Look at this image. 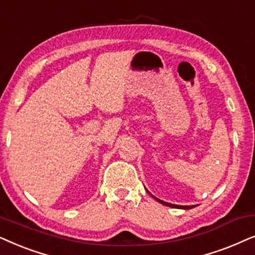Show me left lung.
<instances>
[{
    "instance_id": "1",
    "label": "left lung",
    "mask_w": 255,
    "mask_h": 255,
    "mask_svg": "<svg viewBox=\"0 0 255 255\" xmlns=\"http://www.w3.org/2000/svg\"><path fill=\"white\" fill-rule=\"evenodd\" d=\"M147 190V189H145ZM147 192L149 193V195H150L152 198L154 199H156V201L157 202H159L161 203V204H163V205H165V206H170V208H177V209H184V210H190V209H192V208H195V205H189V206H185V205H175V204H170V203H167V202H163V201H161V199H158V198H156V197H154L151 195L150 192L148 191L147 190Z\"/></svg>"
}]
</instances>
